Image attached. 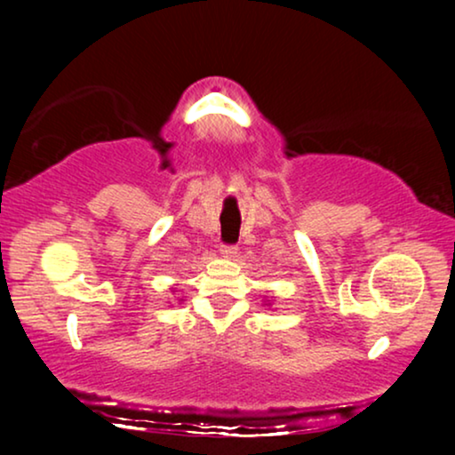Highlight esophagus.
Listing matches in <instances>:
<instances>
[{
  "label": "esophagus",
  "mask_w": 455,
  "mask_h": 455,
  "mask_svg": "<svg viewBox=\"0 0 455 455\" xmlns=\"http://www.w3.org/2000/svg\"><path fill=\"white\" fill-rule=\"evenodd\" d=\"M220 252H221L226 259H232V257H235V252H238V246H234V244H221V246H220Z\"/></svg>",
  "instance_id": "obj_1"
}]
</instances>
